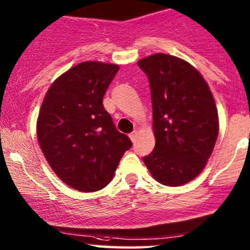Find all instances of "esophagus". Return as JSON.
<instances>
[{
  "label": "esophagus",
  "instance_id": "1",
  "mask_svg": "<svg viewBox=\"0 0 250 250\" xmlns=\"http://www.w3.org/2000/svg\"><path fill=\"white\" fill-rule=\"evenodd\" d=\"M128 137H130V139L132 140V142H136L137 137H138V132L137 131H133L132 133L128 134Z\"/></svg>",
  "mask_w": 250,
  "mask_h": 250
}]
</instances>
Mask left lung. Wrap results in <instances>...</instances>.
Here are the masks:
<instances>
[{"instance_id":"left-lung-1","label":"left lung","mask_w":250,"mask_h":250,"mask_svg":"<svg viewBox=\"0 0 250 250\" xmlns=\"http://www.w3.org/2000/svg\"><path fill=\"white\" fill-rule=\"evenodd\" d=\"M147 76L155 146L144 163L166 186H181L202 172L219 133L215 102L200 72L188 62L155 54L138 62Z\"/></svg>"}]
</instances>
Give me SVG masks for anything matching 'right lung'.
<instances>
[{"instance_id": "1", "label": "right lung", "mask_w": 250, "mask_h": 250, "mask_svg": "<svg viewBox=\"0 0 250 250\" xmlns=\"http://www.w3.org/2000/svg\"><path fill=\"white\" fill-rule=\"evenodd\" d=\"M116 64L83 62L52 83L37 119V139L57 177L71 188L96 192L112 180L131 148L103 105Z\"/></svg>"}]
</instances>
